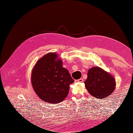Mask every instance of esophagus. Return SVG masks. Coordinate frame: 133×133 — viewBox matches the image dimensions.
Returning a JSON list of instances; mask_svg holds the SVG:
<instances>
[{
	"label": "esophagus",
	"mask_w": 133,
	"mask_h": 133,
	"mask_svg": "<svg viewBox=\"0 0 133 133\" xmlns=\"http://www.w3.org/2000/svg\"><path fill=\"white\" fill-rule=\"evenodd\" d=\"M84 80L83 78H80L79 79H78V80H75V82H80V83H82V82H83Z\"/></svg>",
	"instance_id": "1"
}]
</instances>
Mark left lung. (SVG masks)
<instances>
[{"label":"left lung","instance_id":"obj_1","mask_svg":"<svg viewBox=\"0 0 133 133\" xmlns=\"http://www.w3.org/2000/svg\"><path fill=\"white\" fill-rule=\"evenodd\" d=\"M84 84L89 93L98 99L107 97L115 88L114 78L99 67H92L88 70Z\"/></svg>","mask_w":133,"mask_h":133}]
</instances>
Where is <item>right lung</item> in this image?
<instances>
[{"label":"right lung","mask_w":133,"mask_h":133,"mask_svg":"<svg viewBox=\"0 0 133 133\" xmlns=\"http://www.w3.org/2000/svg\"><path fill=\"white\" fill-rule=\"evenodd\" d=\"M50 53L40 59L31 73L33 89L43 101L50 104L62 102L69 93V85L74 83L69 71L63 67L62 61Z\"/></svg>","instance_id":"obj_1"}]
</instances>
